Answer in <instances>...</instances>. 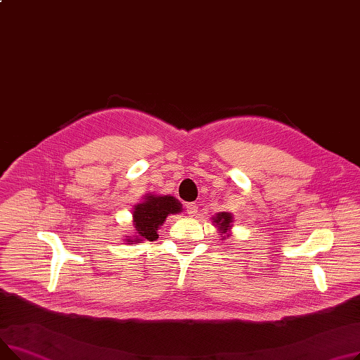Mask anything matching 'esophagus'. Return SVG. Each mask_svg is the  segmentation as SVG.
<instances>
[{
    "instance_id": "1",
    "label": "esophagus",
    "mask_w": 360,
    "mask_h": 360,
    "mask_svg": "<svg viewBox=\"0 0 360 360\" xmlns=\"http://www.w3.org/2000/svg\"><path fill=\"white\" fill-rule=\"evenodd\" d=\"M185 209H186V213L193 217V216H195V214H197L198 204H197V202H188Z\"/></svg>"
}]
</instances>
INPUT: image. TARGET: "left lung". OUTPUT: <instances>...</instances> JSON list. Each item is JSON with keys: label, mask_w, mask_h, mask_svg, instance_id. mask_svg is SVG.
<instances>
[{"label": "left lung", "mask_w": 360, "mask_h": 360, "mask_svg": "<svg viewBox=\"0 0 360 360\" xmlns=\"http://www.w3.org/2000/svg\"><path fill=\"white\" fill-rule=\"evenodd\" d=\"M213 223L219 232L223 235V239L226 236H229V231L232 229V223H233V216L228 212H221L217 213L216 217H213Z\"/></svg>", "instance_id": "1"}]
</instances>
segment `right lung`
I'll return each mask as SVG.
<instances>
[{"instance_id":"obj_1","label":"right lung","mask_w":360,"mask_h":360,"mask_svg":"<svg viewBox=\"0 0 360 360\" xmlns=\"http://www.w3.org/2000/svg\"><path fill=\"white\" fill-rule=\"evenodd\" d=\"M182 204L172 195H153L146 194L144 201L134 205L132 210V224L136 236H131L127 242L140 243L141 240H156L158 231L169 214L181 213Z\"/></svg>"}]
</instances>
